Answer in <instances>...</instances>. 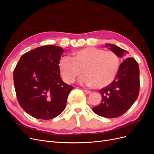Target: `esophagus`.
<instances>
[{"label": "esophagus", "mask_w": 154, "mask_h": 154, "mask_svg": "<svg viewBox=\"0 0 154 154\" xmlns=\"http://www.w3.org/2000/svg\"><path fill=\"white\" fill-rule=\"evenodd\" d=\"M84 92L86 93V94H90V93H91V91L86 90V89L84 90Z\"/></svg>", "instance_id": "esophagus-1"}]
</instances>
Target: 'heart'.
<instances>
[{"label": "heart", "instance_id": "b5f03b06", "mask_svg": "<svg viewBox=\"0 0 154 154\" xmlns=\"http://www.w3.org/2000/svg\"><path fill=\"white\" fill-rule=\"evenodd\" d=\"M119 58L113 51L88 47L72 53V57L64 56L60 60L59 69L63 80L72 83L84 73L80 82L101 88L110 85L117 74Z\"/></svg>", "mask_w": 154, "mask_h": 154}]
</instances>
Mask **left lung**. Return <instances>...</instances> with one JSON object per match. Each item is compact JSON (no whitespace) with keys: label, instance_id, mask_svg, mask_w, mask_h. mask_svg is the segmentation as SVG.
I'll use <instances>...</instances> for the list:
<instances>
[{"label":"left lung","instance_id":"1","mask_svg":"<svg viewBox=\"0 0 154 154\" xmlns=\"http://www.w3.org/2000/svg\"><path fill=\"white\" fill-rule=\"evenodd\" d=\"M119 57L127 55V51L113 44H106ZM140 87L139 67L134 58H127L121 63L114 80L100 89L102 100L92 108L96 114L107 118L119 117L127 112L137 100Z\"/></svg>","mask_w":154,"mask_h":154}]
</instances>
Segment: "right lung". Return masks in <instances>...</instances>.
<instances>
[{"instance_id": "1", "label": "right lung", "mask_w": 154, "mask_h": 154, "mask_svg": "<svg viewBox=\"0 0 154 154\" xmlns=\"http://www.w3.org/2000/svg\"><path fill=\"white\" fill-rule=\"evenodd\" d=\"M63 52L59 46H41L23 54L14 69L18 101L32 117L49 120L66 108L74 87L60 78L59 62Z\"/></svg>"}]
</instances>
